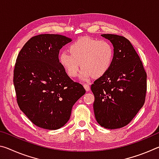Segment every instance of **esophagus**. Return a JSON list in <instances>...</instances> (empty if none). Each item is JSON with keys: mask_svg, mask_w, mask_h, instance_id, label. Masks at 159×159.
<instances>
[{"mask_svg": "<svg viewBox=\"0 0 159 159\" xmlns=\"http://www.w3.org/2000/svg\"><path fill=\"white\" fill-rule=\"evenodd\" d=\"M83 87H84V88H85L86 91H89L90 90V85L87 84V83H85V84L83 85Z\"/></svg>", "mask_w": 159, "mask_h": 159, "instance_id": "esophagus-1", "label": "esophagus"}]
</instances>
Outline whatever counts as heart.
<instances>
[{"mask_svg": "<svg viewBox=\"0 0 159 159\" xmlns=\"http://www.w3.org/2000/svg\"><path fill=\"white\" fill-rule=\"evenodd\" d=\"M69 52H61L60 63L70 77H76L80 65L83 67L80 78L88 80L92 76L98 78L107 74L114 60V48L109 42L93 38L82 37L71 44Z\"/></svg>", "mask_w": 159, "mask_h": 159, "instance_id": "1", "label": "heart"}]
</instances>
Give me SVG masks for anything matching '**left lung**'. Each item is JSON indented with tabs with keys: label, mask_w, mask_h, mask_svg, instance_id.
Listing matches in <instances>:
<instances>
[{
	"label": "left lung",
	"mask_w": 159,
	"mask_h": 159,
	"mask_svg": "<svg viewBox=\"0 0 159 159\" xmlns=\"http://www.w3.org/2000/svg\"><path fill=\"white\" fill-rule=\"evenodd\" d=\"M114 46V60L104 76L95 80L91 90L96 120L107 129L128 125L144 105L147 74L130 42L121 36L102 34Z\"/></svg>",
	"instance_id": "left-lung-1"
}]
</instances>
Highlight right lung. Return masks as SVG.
Here are the masks:
<instances>
[{"instance_id":"1","label":"right lung","mask_w":159,"mask_h":159,"mask_svg":"<svg viewBox=\"0 0 159 159\" xmlns=\"http://www.w3.org/2000/svg\"><path fill=\"white\" fill-rule=\"evenodd\" d=\"M71 41L59 34H40L29 39L17 56L13 79L17 104L38 127H63L74 104L85 93L59 61L60 49Z\"/></svg>"}]
</instances>
